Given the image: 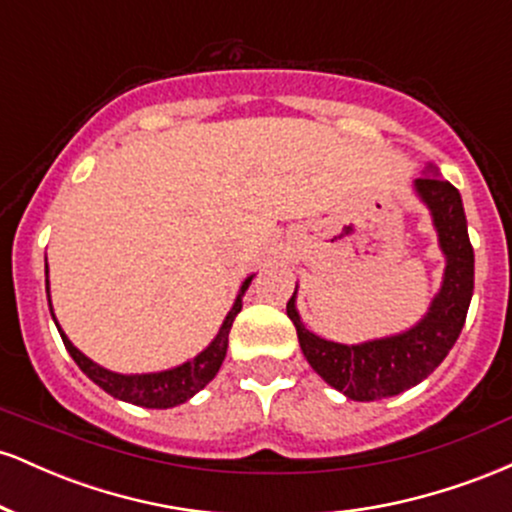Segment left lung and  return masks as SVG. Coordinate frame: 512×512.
Listing matches in <instances>:
<instances>
[{
  "instance_id": "obj_1",
  "label": "left lung",
  "mask_w": 512,
  "mask_h": 512,
  "mask_svg": "<svg viewBox=\"0 0 512 512\" xmlns=\"http://www.w3.org/2000/svg\"><path fill=\"white\" fill-rule=\"evenodd\" d=\"M414 190L431 209L440 250L445 255L443 286L431 301L424 320L407 332L346 346L327 342L305 330L296 310V291L286 303V315L296 327L303 356L310 366L327 385L356 402L395 397L426 380L455 346L467 320L474 291V250L469 243L460 192L448 180L438 178L433 166L414 180Z\"/></svg>"
}]
</instances>
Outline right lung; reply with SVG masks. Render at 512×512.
<instances>
[{"instance_id":"1","label":"right lung","mask_w":512,"mask_h":512,"mask_svg":"<svg viewBox=\"0 0 512 512\" xmlns=\"http://www.w3.org/2000/svg\"><path fill=\"white\" fill-rule=\"evenodd\" d=\"M250 281L252 276H248V279L243 281L231 313L226 315L219 334H216L214 342H211L202 354H197L192 361L182 363V366L161 370V373H142V375L113 373V370L98 366V363H93L91 358L81 354V351L69 342L67 334L62 332V327L57 325L55 313H52V303H50V281H45V284H48L45 289H48V305H50L52 320H55L57 330H60V337L64 346H67L69 356L74 358L76 366L84 370L93 383L103 387V390L108 392V395H113L115 399H122V402L137 404V407H146V409H170V407H178L182 402H187L190 397H195L197 392L202 390L204 385H209V380H214V375L219 373L228 349V332H231L233 320H236L240 308H243V293L248 291Z\"/></svg>"}]
</instances>
